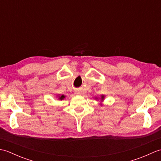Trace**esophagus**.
Here are the masks:
<instances>
[{"label":"esophagus","instance_id":"34e87169","mask_svg":"<svg viewBox=\"0 0 161 161\" xmlns=\"http://www.w3.org/2000/svg\"><path fill=\"white\" fill-rule=\"evenodd\" d=\"M75 94H76V95H80V92L79 91H75Z\"/></svg>","mask_w":161,"mask_h":161}]
</instances>
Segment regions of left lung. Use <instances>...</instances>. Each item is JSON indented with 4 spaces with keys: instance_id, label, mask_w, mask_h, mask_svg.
I'll return each instance as SVG.
<instances>
[{
    "instance_id": "8db88e82",
    "label": "left lung",
    "mask_w": 161,
    "mask_h": 161,
    "mask_svg": "<svg viewBox=\"0 0 161 161\" xmlns=\"http://www.w3.org/2000/svg\"><path fill=\"white\" fill-rule=\"evenodd\" d=\"M104 98V96H102V99H103Z\"/></svg>"
}]
</instances>
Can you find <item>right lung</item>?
<instances>
[{
  "label": "right lung",
  "mask_w": 161,
  "mask_h": 161,
  "mask_svg": "<svg viewBox=\"0 0 161 161\" xmlns=\"http://www.w3.org/2000/svg\"><path fill=\"white\" fill-rule=\"evenodd\" d=\"M64 97H65V96H64V95H61V96H59V100H62Z\"/></svg>",
  "instance_id": "obj_1"
}]
</instances>
